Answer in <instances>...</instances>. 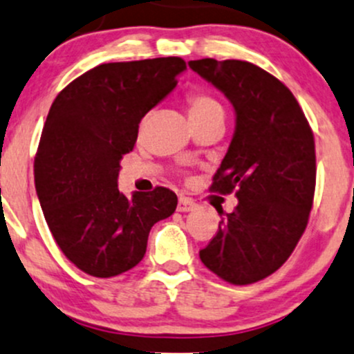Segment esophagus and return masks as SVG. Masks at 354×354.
I'll list each match as a JSON object with an SVG mask.
<instances>
[{
  "label": "esophagus",
  "instance_id": "obj_1",
  "mask_svg": "<svg viewBox=\"0 0 354 354\" xmlns=\"http://www.w3.org/2000/svg\"><path fill=\"white\" fill-rule=\"evenodd\" d=\"M195 208H196V203L193 200H189V198L181 196L180 200H178V207H176L178 212L186 213V212H192V209H195Z\"/></svg>",
  "mask_w": 354,
  "mask_h": 354
}]
</instances>
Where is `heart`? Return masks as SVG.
<instances>
[{
  "label": "heart",
  "mask_w": 354,
  "mask_h": 354,
  "mask_svg": "<svg viewBox=\"0 0 354 354\" xmlns=\"http://www.w3.org/2000/svg\"><path fill=\"white\" fill-rule=\"evenodd\" d=\"M221 104L207 94H195L189 97V114H207V112L220 111ZM223 111V109H221Z\"/></svg>",
  "instance_id": "heart-1"
}]
</instances>
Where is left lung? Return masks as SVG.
<instances>
[{"label": "left lung", "instance_id": "obj_1", "mask_svg": "<svg viewBox=\"0 0 354 354\" xmlns=\"http://www.w3.org/2000/svg\"><path fill=\"white\" fill-rule=\"evenodd\" d=\"M188 65L235 111L212 189H235L239 205L218 212L221 227L200 259L223 281L252 284L277 270L306 230L316 186L313 131L292 92L257 65L213 58Z\"/></svg>", "mask_w": 354, "mask_h": 354}]
</instances>
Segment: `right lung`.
I'll use <instances>...</instances> for the list:
<instances>
[{
	"mask_svg": "<svg viewBox=\"0 0 354 354\" xmlns=\"http://www.w3.org/2000/svg\"><path fill=\"white\" fill-rule=\"evenodd\" d=\"M185 70L180 57L102 64L68 84L50 107L35 186L53 239L85 274L106 279L133 269L153 225L176 209L168 188L126 196L118 178L141 119L174 91Z\"/></svg>",
	"mask_w": 354,
	"mask_h": 354,
	"instance_id": "obj_1",
	"label": "right lung"
}]
</instances>
